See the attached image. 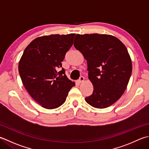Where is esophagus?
<instances>
[{"label":"esophagus","instance_id":"esophagus-1","mask_svg":"<svg viewBox=\"0 0 149 149\" xmlns=\"http://www.w3.org/2000/svg\"><path fill=\"white\" fill-rule=\"evenodd\" d=\"M84 80V77H83V76H81V77H79V80H78L77 81H78V83H81L83 82Z\"/></svg>","mask_w":149,"mask_h":149}]
</instances>
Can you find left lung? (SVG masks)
Segmentation results:
<instances>
[{
    "instance_id": "1",
    "label": "left lung",
    "mask_w": 149,
    "mask_h": 149,
    "mask_svg": "<svg viewBox=\"0 0 149 149\" xmlns=\"http://www.w3.org/2000/svg\"><path fill=\"white\" fill-rule=\"evenodd\" d=\"M74 47L86 60L94 90L85 97L90 105L104 109L123 95L132 73V62L120 40L106 34H77Z\"/></svg>"
}]
</instances>
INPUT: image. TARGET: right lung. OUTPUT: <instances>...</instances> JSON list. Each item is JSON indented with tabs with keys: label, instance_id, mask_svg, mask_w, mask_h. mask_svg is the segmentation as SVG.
Returning a JSON list of instances; mask_svg holds the SVG:
<instances>
[{
	"label": "right lung",
	"instance_id": "obj_1",
	"mask_svg": "<svg viewBox=\"0 0 149 149\" xmlns=\"http://www.w3.org/2000/svg\"><path fill=\"white\" fill-rule=\"evenodd\" d=\"M75 33L37 37L24 49L19 64L23 85L42 107L57 109L65 103L75 83L69 80L61 62L71 48Z\"/></svg>",
	"mask_w": 149,
	"mask_h": 149
}]
</instances>
